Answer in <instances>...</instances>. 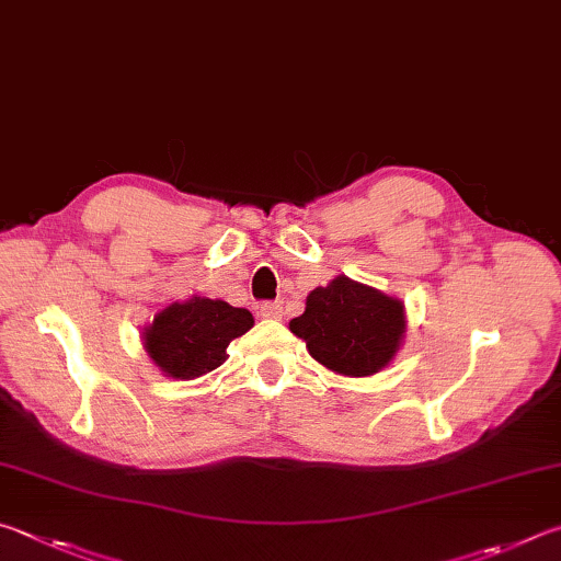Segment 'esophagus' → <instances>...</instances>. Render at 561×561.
Returning a JSON list of instances; mask_svg holds the SVG:
<instances>
[{
	"label": "esophagus",
	"instance_id": "34e87169",
	"mask_svg": "<svg viewBox=\"0 0 561 561\" xmlns=\"http://www.w3.org/2000/svg\"><path fill=\"white\" fill-rule=\"evenodd\" d=\"M259 312H261V318H265V320H280L283 318V306H280L278 300H275V302H261Z\"/></svg>",
	"mask_w": 561,
	"mask_h": 561
}]
</instances>
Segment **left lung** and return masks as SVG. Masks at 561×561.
<instances>
[{
	"mask_svg": "<svg viewBox=\"0 0 561 561\" xmlns=\"http://www.w3.org/2000/svg\"><path fill=\"white\" fill-rule=\"evenodd\" d=\"M310 357L342 377H371L391 365L407 337V308L347 275L308 293L306 312L290 320Z\"/></svg>",
	"mask_w": 561,
	"mask_h": 561,
	"instance_id": "obj_1",
	"label": "left lung"
}]
</instances>
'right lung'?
Returning a JSON list of instances; mask_svg holds the SVG:
<instances>
[{
  "mask_svg": "<svg viewBox=\"0 0 561 561\" xmlns=\"http://www.w3.org/2000/svg\"><path fill=\"white\" fill-rule=\"evenodd\" d=\"M251 328L253 316L245 308L192 296L157 312L142 330V347L164 377L190 381L221 367L229 342Z\"/></svg>",
  "mask_w": 561,
  "mask_h": 561,
  "instance_id": "1",
  "label": "right lung"
}]
</instances>
